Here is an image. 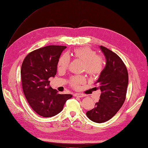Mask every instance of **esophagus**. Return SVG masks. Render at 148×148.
<instances>
[{"label": "esophagus", "instance_id": "1", "mask_svg": "<svg viewBox=\"0 0 148 148\" xmlns=\"http://www.w3.org/2000/svg\"><path fill=\"white\" fill-rule=\"evenodd\" d=\"M74 96L78 97H85V95H84L82 94H80V93H75L74 95Z\"/></svg>", "mask_w": 148, "mask_h": 148}]
</instances>
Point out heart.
<instances>
[{"mask_svg":"<svg viewBox=\"0 0 148 148\" xmlns=\"http://www.w3.org/2000/svg\"><path fill=\"white\" fill-rule=\"evenodd\" d=\"M73 56L75 59L83 62L82 68L89 75L95 76L99 74L103 69L104 61L103 58L96 55L95 51L90 47H81L74 49ZM70 63V58L67 54H64L60 58L58 62V69L60 71L66 69ZM83 76H75L71 79L70 84L75 88H78L80 84L85 82Z\"/></svg>","mask_w":148,"mask_h":148,"instance_id":"heart-1","label":"heart"}]
</instances>
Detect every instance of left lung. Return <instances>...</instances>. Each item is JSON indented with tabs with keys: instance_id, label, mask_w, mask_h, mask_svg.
Wrapping results in <instances>:
<instances>
[{
	"instance_id": "obj_1",
	"label": "left lung",
	"mask_w": 148,
	"mask_h": 148,
	"mask_svg": "<svg viewBox=\"0 0 148 148\" xmlns=\"http://www.w3.org/2000/svg\"><path fill=\"white\" fill-rule=\"evenodd\" d=\"M99 47L106 59V66L96 82L101 94L95 108L86 114L92 121L102 123L110 119L123 105L129 76L126 66L116 53L106 47Z\"/></svg>"
}]
</instances>
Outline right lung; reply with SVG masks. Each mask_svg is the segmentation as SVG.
<instances>
[{
	"label": "right lung",
	"mask_w": 148,
	"mask_h": 148,
	"mask_svg": "<svg viewBox=\"0 0 148 148\" xmlns=\"http://www.w3.org/2000/svg\"><path fill=\"white\" fill-rule=\"evenodd\" d=\"M63 46H47L29 53L22 64L21 75L23 92L30 106L43 117H51L61 112L73 95H60L49 86L54 77Z\"/></svg>",
	"instance_id": "right-lung-1"
}]
</instances>
